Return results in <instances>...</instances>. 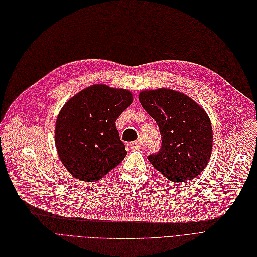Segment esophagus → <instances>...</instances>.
I'll list each match as a JSON object with an SVG mask.
<instances>
[{"mask_svg": "<svg viewBox=\"0 0 257 257\" xmlns=\"http://www.w3.org/2000/svg\"><path fill=\"white\" fill-rule=\"evenodd\" d=\"M128 147L131 148V149H138L141 147L142 145V142L140 141H135V142H129V143H127Z\"/></svg>", "mask_w": 257, "mask_h": 257, "instance_id": "1", "label": "esophagus"}]
</instances>
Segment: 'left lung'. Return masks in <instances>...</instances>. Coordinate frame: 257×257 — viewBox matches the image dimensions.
<instances>
[{"mask_svg": "<svg viewBox=\"0 0 257 257\" xmlns=\"http://www.w3.org/2000/svg\"><path fill=\"white\" fill-rule=\"evenodd\" d=\"M139 99L161 134L160 150L147 157L173 182L192 180L208 163L213 130L205 111L186 95L168 89L143 91Z\"/></svg>", "mask_w": 257, "mask_h": 257, "instance_id": "left-lung-1", "label": "left lung"}]
</instances>
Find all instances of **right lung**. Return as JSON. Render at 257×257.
Returning <instances> with one entry per match:
<instances>
[{"mask_svg":"<svg viewBox=\"0 0 257 257\" xmlns=\"http://www.w3.org/2000/svg\"><path fill=\"white\" fill-rule=\"evenodd\" d=\"M131 102L129 91L96 84L64 104L56 121L55 144L62 164L76 179L97 181L125 159L115 121Z\"/></svg>","mask_w":257,"mask_h":257,"instance_id":"add662e5","label":"right lung"}]
</instances>
